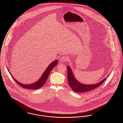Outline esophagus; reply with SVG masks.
<instances>
[{
  "label": "esophagus",
  "instance_id": "34e87169",
  "mask_svg": "<svg viewBox=\"0 0 123 123\" xmlns=\"http://www.w3.org/2000/svg\"><path fill=\"white\" fill-rule=\"evenodd\" d=\"M60 61L61 62H66L68 60V58H67V57L66 56H62L60 58Z\"/></svg>",
  "mask_w": 123,
  "mask_h": 123
}]
</instances>
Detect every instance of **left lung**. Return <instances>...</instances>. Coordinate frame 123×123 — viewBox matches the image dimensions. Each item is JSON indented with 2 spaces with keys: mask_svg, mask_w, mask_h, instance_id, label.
Wrapping results in <instances>:
<instances>
[{
  "mask_svg": "<svg viewBox=\"0 0 123 123\" xmlns=\"http://www.w3.org/2000/svg\"><path fill=\"white\" fill-rule=\"evenodd\" d=\"M67 79L71 88L77 93L86 92L98 88L105 81L106 78L97 84L93 85H85L78 82L73 76L71 70L69 66L67 67Z\"/></svg>",
  "mask_w": 123,
  "mask_h": 123,
  "instance_id": "1",
  "label": "left lung"
}]
</instances>
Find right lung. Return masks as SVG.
<instances>
[{
    "label": "right lung",
    "mask_w": 123,
    "mask_h": 123,
    "mask_svg": "<svg viewBox=\"0 0 123 123\" xmlns=\"http://www.w3.org/2000/svg\"><path fill=\"white\" fill-rule=\"evenodd\" d=\"M58 60L53 62V63H52L47 68V69L44 72L43 75L42 76L41 78L38 81L35 82L34 83L29 84H29L26 85V84H22V83L18 82L17 80H16L13 77V76H12V77L13 79V80L18 83V84L20 87H21L24 88H28V89H39L40 88H41L44 85V84L46 83L47 79V78L50 73V71L52 70V69L56 65H57V64H58Z\"/></svg>",
    "instance_id": "add662e5"
}]
</instances>
